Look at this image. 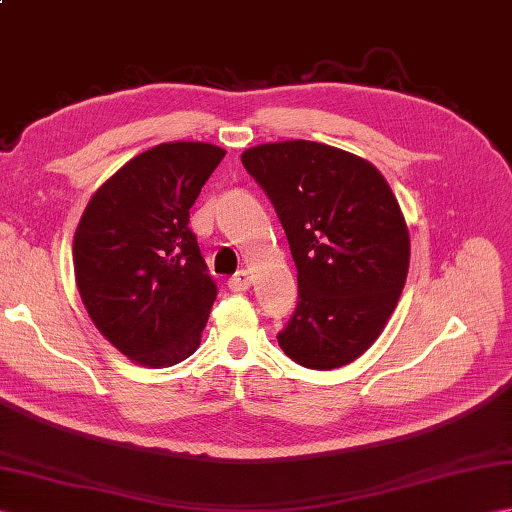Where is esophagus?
<instances>
[{"mask_svg": "<svg viewBox=\"0 0 512 512\" xmlns=\"http://www.w3.org/2000/svg\"><path fill=\"white\" fill-rule=\"evenodd\" d=\"M250 284H253V275H250V270H239L237 275L228 279V288L233 292H244L250 288Z\"/></svg>", "mask_w": 512, "mask_h": 512, "instance_id": "1", "label": "esophagus"}]
</instances>
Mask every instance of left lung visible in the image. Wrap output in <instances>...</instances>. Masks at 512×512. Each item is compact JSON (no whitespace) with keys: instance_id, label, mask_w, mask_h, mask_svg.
I'll use <instances>...</instances> for the list:
<instances>
[{"instance_id":"obj_1","label":"left lung","mask_w":512,"mask_h":512,"mask_svg":"<svg viewBox=\"0 0 512 512\" xmlns=\"http://www.w3.org/2000/svg\"><path fill=\"white\" fill-rule=\"evenodd\" d=\"M246 171L273 202L297 266L299 303L279 347L310 369L356 361L405 288L409 228L372 162L312 140L250 147Z\"/></svg>"}]
</instances>
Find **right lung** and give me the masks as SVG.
Returning a JSON list of instances; mask_svg holds the SVG:
<instances>
[{
    "mask_svg": "<svg viewBox=\"0 0 512 512\" xmlns=\"http://www.w3.org/2000/svg\"><path fill=\"white\" fill-rule=\"evenodd\" d=\"M226 151L198 140L134 156L94 191L74 233L76 288L129 361L169 367L198 350L215 301L189 209Z\"/></svg>",
    "mask_w": 512,
    "mask_h": 512,
    "instance_id": "obj_1",
    "label": "right lung"
}]
</instances>
